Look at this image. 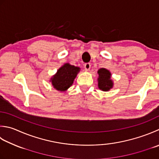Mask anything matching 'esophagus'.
Segmentation results:
<instances>
[{
	"label": "esophagus",
	"instance_id": "esophagus-1",
	"mask_svg": "<svg viewBox=\"0 0 159 159\" xmlns=\"http://www.w3.org/2000/svg\"><path fill=\"white\" fill-rule=\"evenodd\" d=\"M84 67H85V70L86 71H88V70H89L90 67H91V64H90L89 63H87L84 65Z\"/></svg>",
	"mask_w": 159,
	"mask_h": 159
}]
</instances>
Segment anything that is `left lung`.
Here are the masks:
<instances>
[{"instance_id":"8db88e82","label":"left lung","mask_w":159,"mask_h":159,"mask_svg":"<svg viewBox=\"0 0 159 159\" xmlns=\"http://www.w3.org/2000/svg\"><path fill=\"white\" fill-rule=\"evenodd\" d=\"M98 88L102 91H108L112 88L113 83L110 79L111 74L107 70L101 68L98 71Z\"/></svg>"}]
</instances>
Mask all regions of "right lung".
<instances>
[{
	"mask_svg": "<svg viewBox=\"0 0 159 159\" xmlns=\"http://www.w3.org/2000/svg\"><path fill=\"white\" fill-rule=\"evenodd\" d=\"M79 70V67L69 63L65 64L52 78V83L54 88L58 91H65L72 85Z\"/></svg>",
	"mask_w": 159,
	"mask_h": 159,
	"instance_id": "obj_1",
	"label": "right lung"
}]
</instances>
